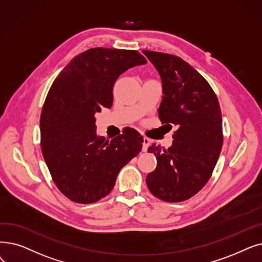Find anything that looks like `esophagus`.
Wrapping results in <instances>:
<instances>
[{
    "mask_svg": "<svg viewBox=\"0 0 262 262\" xmlns=\"http://www.w3.org/2000/svg\"><path fill=\"white\" fill-rule=\"evenodd\" d=\"M150 139L146 138V137H143L142 139V152H146L147 151V147H149V144H150Z\"/></svg>",
    "mask_w": 262,
    "mask_h": 262,
    "instance_id": "obj_1",
    "label": "esophagus"
}]
</instances>
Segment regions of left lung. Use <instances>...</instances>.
<instances>
[{"instance_id":"left-lung-1","label":"left lung","mask_w":262,"mask_h":262,"mask_svg":"<svg viewBox=\"0 0 262 262\" xmlns=\"http://www.w3.org/2000/svg\"><path fill=\"white\" fill-rule=\"evenodd\" d=\"M162 79V124L174 125L172 145L153 143L157 166L145 182L152 194L167 202L189 199L206 185L223 145L222 111L211 85L179 56L144 50Z\"/></svg>"}]
</instances>
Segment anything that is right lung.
<instances>
[{
    "label": "right lung",
    "mask_w": 262,
    "mask_h": 262,
    "mask_svg": "<svg viewBox=\"0 0 262 262\" xmlns=\"http://www.w3.org/2000/svg\"><path fill=\"white\" fill-rule=\"evenodd\" d=\"M146 64L135 50L92 48L68 63L53 81L40 116V145L55 185L68 199L93 203L115 186L120 170L142 147L127 128L111 141L96 134L95 115L113 103L119 76Z\"/></svg>",
    "instance_id": "right-lung-1"
}]
</instances>
